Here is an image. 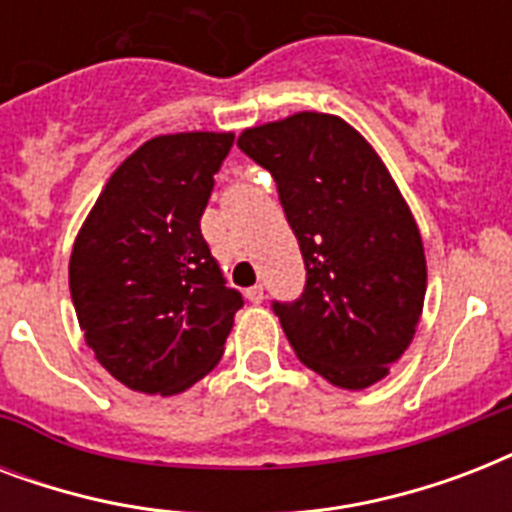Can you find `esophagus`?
Instances as JSON below:
<instances>
[{"label":"esophagus","instance_id":"obj_1","mask_svg":"<svg viewBox=\"0 0 512 512\" xmlns=\"http://www.w3.org/2000/svg\"><path fill=\"white\" fill-rule=\"evenodd\" d=\"M244 295H247L249 303H255V305H260L265 300V292H263V287H260V284H255V287H249L247 292H244Z\"/></svg>","mask_w":512,"mask_h":512}]
</instances>
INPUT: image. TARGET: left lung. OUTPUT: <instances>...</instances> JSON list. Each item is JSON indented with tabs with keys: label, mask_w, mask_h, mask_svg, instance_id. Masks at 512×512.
<instances>
[{
	"label": "left lung",
	"mask_w": 512,
	"mask_h": 512,
	"mask_svg": "<svg viewBox=\"0 0 512 512\" xmlns=\"http://www.w3.org/2000/svg\"><path fill=\"white\" fill-rule=\"evenodd\" d=\"M239 148L276 180L308 271L303 295L273 303L289 345L337 388H369L409 348L428 287L404 196L340 116L300 111L249 127Z\"/></svg>",
	"instance_id": "obj_1"
}]
</instances>
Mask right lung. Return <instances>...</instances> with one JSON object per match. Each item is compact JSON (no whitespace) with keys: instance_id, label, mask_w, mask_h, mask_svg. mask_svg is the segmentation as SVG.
Returning <instances> with one entry per match:
<instances>
[{"instance_id":"right-lung-1","label":"right lung","mask_w":512,"mask_h":512,"mask_svg":"<svg viewBox=\"0 0 512 512\" xmlns=\"http://www.w3.org/2000/svg\"><path fill=\"white\" fill-rule=\"evenodd\" d=\"M231 132L159 135L127 156L84 220L68 287L111 377L175 396L217 366L244 300L201 236Z\"/></svg>"}]
</instances>
